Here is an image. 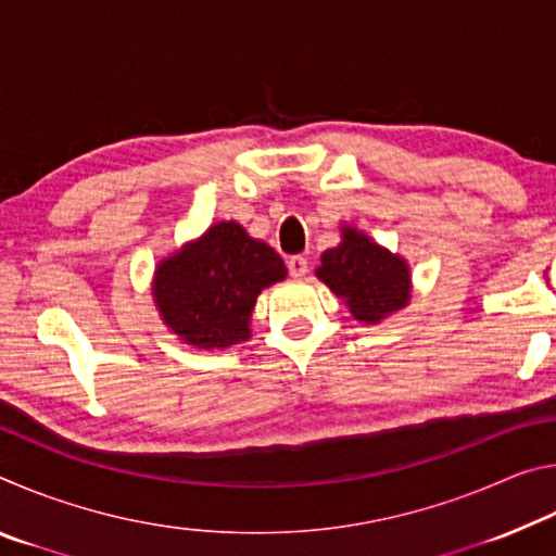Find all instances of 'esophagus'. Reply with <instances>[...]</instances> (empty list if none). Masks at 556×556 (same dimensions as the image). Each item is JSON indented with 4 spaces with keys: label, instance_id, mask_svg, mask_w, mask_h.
Returning a JSON list of instances; mask_svg holds the SVG:
<instances>
[{
    "label": "esophagus",
    "instance_id": "34e87169",
    "mask_svg": "<svg viewBox=\"0 0 556 556\" xmlns=\"http://www.w3.org/2000/svg\"><path fill=\"white\" fill-rule=\"evenodd\" d=\"M287 267H289V275L296 277V279L308 275V260L301 257V255L289 257V260H287Z\"/></svg>",
    "mask_w": 556,
    "mask_h": 556
}]
</instances>
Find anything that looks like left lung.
<instances>
[{"label": "left lung", "instance_id": "8db88e82", "mask_svg": "<svg viewBox=\"0 0 556 556\" xmlns=\"http://www.w3.org/2000/svg\"><path fill=\"white\" fill-rule=\"evenodd\" d=\"M341 235L343 242L321 255L316 277L345 301L353 318L380 324L407 306L412 294L407 262L348 225Z\"/></svg>", "mask_w": 556, "mask_h": 556}]
</instances>
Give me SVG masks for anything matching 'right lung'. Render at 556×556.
<instances>
[{"label":"right lung","instance_id":"obj_1","mask_svg":"<svg viewBox=\"0 0 556 556\" xmlns=\"http://www.w3.org/2000/svg\"><path fill=\"white\" fill-rule=\"evenodd\" d=\"M285 277V262L267 242L235 220L215 223L159 262L154 301L178 341L213 351L248 341L260 291Z\"/></svg>","mask_w":556,"mask_h":556}]
</instances>
